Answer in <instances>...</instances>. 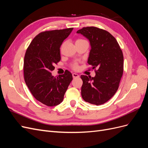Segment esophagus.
Returning <instances> with one entry per match:
<instances>
[{
  "mask_svg": "<svg viewBox=\"0 0 148 148\" xmlns=\"http://www.w3.org/2000/svg\"><path fill=\"white\" fill-rule=\"evenodd\" d=\"M72 76H73V78H78V77H79V75H78L77 73H73V74H72Z\"/></svg>",
  "mask_w": 148,
  "mask_h": 148,
  "instance_id": "obj_1",
  "label": "esophagus"
}]
</instances>
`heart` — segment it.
Instances as JSON below:
<instances>
[{
  "mask_svg": "<svg viewBox=\"0 0 148 148\" xmlns=\"http://www.w3.org/2000/svg\"><path fill=\"white\" fill-rule=\"evenodd\" d=\"M84 41V39H78L77 41H76V42H77V41ZM72 68H73V69H75V70L78 69V63H77V62H75L74 64H73V65H72Z\"/></svg>",
  "mask_w": 148,
  "mask_h": 148,
  "instance_id": "heart-1",
  "label": "heart"
}]
</instances>
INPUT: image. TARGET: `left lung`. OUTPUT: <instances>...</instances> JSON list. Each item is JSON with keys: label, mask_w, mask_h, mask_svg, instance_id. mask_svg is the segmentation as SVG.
<instances>
[{"label": "left lung", "mask_w": 148, "mask_h": 148, "mask_svg": "<svg viewBox=\"0 0 148 148\" xmlns=\"http://www.w3.org/2000/svg\"><path fill=\"white\" fill-rule=\"evenodd\" d=\"M89 39L91 46L88 63L95 77L81 75L84 101L96 106L104 104L117 92L123 71V56L116 39L108 31L95 26L77 31Z\"/></svg>", "instance_id": "8db88e82"}]
</instances>
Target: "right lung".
<instances>
[{
  "mask_svg": "<svg viewBox=\"0 0 148 148\" xmlns=\"http://www.w3.org/2000/svg\"><path fill=\"white\" fill-rule=\"evenodd\" d=\"M73 28L46 31L33 39L26 51L23 72L25 83L34 98L47 106L63 101L65 93L73 79L65 70L63 75L53 77L54 64L60 60V47Z\"/></svg>",
  "mask_w": 148,
  "mask_h": 148,
  "instance_id": "1",
  "label": "right lung"
}]
</instances>
